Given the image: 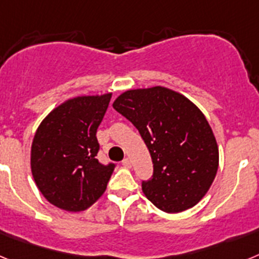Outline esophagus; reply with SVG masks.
Segmentation results:
<instances>
[{"label":"esophagus","instance_id":"obj_1","mask_svg":"<svg viewBox=\"0 0 259 259\" xmlns=\"http://www.w3.org/2000/svg\"><path fill=\"white\" fill-rule=\"evenodd\" d=\"M122 164L124 167H127V168H130V167L132 166V163H131V159H130V158H124V159H123V162H122Z\"/></svg>","mask_w":259,"mask_h":259}]
</instances>
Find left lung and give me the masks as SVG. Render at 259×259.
I'll list each match as a JSON object with an SVG mask.
<instances>
[{
    "instance_id": "1",
    "label": "left lung",
    "mask_w": 259,
    "mask_h": 259,
    "mask_svg": "<svg viewBox=\"0 0 259 259\" xmlns=\"http://www.w3.org/2000/svg\"><path fill=\"white\" fill-rule=\"evenodd\" d=\"M139 130L153 161L143 192L158 209L180 212L207 193L218 171L219 150L209 122L188 98L172 89H131L113 104Z\"/></svg>"
}]
</instances>
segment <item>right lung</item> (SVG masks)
Returning a JSON list of instances; mask_svg holds the SVG:
<instances>
[{
	"mask_svg": "<svg viewBox=\"0 0 259 259\" xmlns=\"http://www.w3.org/2000/svg\"><path fill=\"white\" fill-rule=\"evenodd\" d=\"M111 93L79 96L52 110L36 131L31 171L38 191L52 205L83 211L106 191L115 164L98 162L97 128Z\"/></svg>",
	"mask_w": 259,
	"mask_h": 259,
	"instance_id": "obj_1",
	"label": "right lung"
}]
</instances>
